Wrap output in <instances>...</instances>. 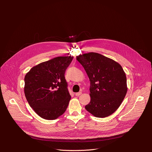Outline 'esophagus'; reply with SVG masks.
I'll use <instances>...</instances> for the list:
<instances>
[{"mask_svg":"<svg viewBox=\"0 0 152 152\" xmlns=\"http://www.w3.org/2000/svg\"><path fill=\"white\" fill-rule=\"evenodd\" d=\"M81 94H82V92H79L76 93V94H75V95H76V96H79V95H80Z\"/></svg>","mask_w":152,"mask_h":152,"instance_id":"34e87169","label":"esophagus"}]
</instances>
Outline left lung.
Returning <instances> with one entry per match:
<instances>
[{
    "label": "left lung",
    "mask_w": 152,
    "mask_h": 152,
    "mask_svg": "<svg viewBox=\"0 0 152 152\" xmlns=\"http://www.w3.org/2000/svg\"><path fill=\"white\" fill-rule=\"evenodd\" d=\"M91 81V102L85 108L97 118H105L119 108L127 93L126 74L118 63L100 53L77 56Z\"/></svg>",
    "instance_id": "1"
}]
</instances>
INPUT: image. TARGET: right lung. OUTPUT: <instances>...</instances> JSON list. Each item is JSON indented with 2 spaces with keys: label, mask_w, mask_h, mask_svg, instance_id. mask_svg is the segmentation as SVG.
Segmentation results:
<instances>
[{
  "label": "right lung",
  "mask_w": 152,
  "mask_h": 152,
  "mask_svg": "<svg viewBox=\"0 0 152 152\" xmlns=\"http://www.w3.org/2000/svg\"><path fill=\"white\" fill-rule=\"evenodd\" d=\"M73 58L71 56L55 57L39 63L26 73L25 97L40 117L53 120L66 111L71 95L65 73Z\"/></svg>",
  "instance_id": "obj_1"
}]
</instances>
